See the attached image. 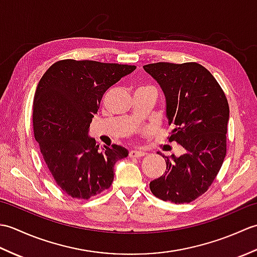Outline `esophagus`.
I'll list each match as a JSON object with an SVG mask.
<instances>
[{"label":"esophagus","mask_w":257,"mask_h":257,"mask_svg":"<svg viewBox=\"0 0 257 257\" xmlns=\"http://www.w3.org/2000/svg\"><path fill=\"white\" fill-rule=\"evenodd\" d=\"M145 155H146V152L141 151V150H132L129 152L130 158H143Z\"/></svg>","instance_id":"1"}]
</instances>
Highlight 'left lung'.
<instances>
[{"instance_id": "obj_1", "label": "left lung", "mask_w": 257, "mask_h": 257, "mask_svg": "<svg viewBox=\"0 0 257 257\" xmlns=\"http://www.w3.org/2000/svg\"><path fill=\"white\" fill-rule=\"evenodd\" d=\"M144 69L157 80L166 97L167 118L173 124L169 141L183 155L165 157L167 169L150 182L158 199L190 203L206 192L224 161L230 108L224 91L198 63H155Z\"/></svg>"}]
</instances>
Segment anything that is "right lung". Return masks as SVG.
<instances>
[{"label": "right lung", "instance_id": "right-lung-1", "mask_svg": "<svg viewBox=\"0 0 257 257\" xmlns=\"http://www.w3.org/2000/svg\"><path fill=\"white\" fill-rule=\"evenodd\" d=\"M133 65L64 59L43 75L33 102V129L57 185L74 199L87 200L110 188L113 166L128 156L121 146L99 148L88 130L103 94Z\"/></svg>", "mask_w": 257, "mask_h": 257}]
</instances>
